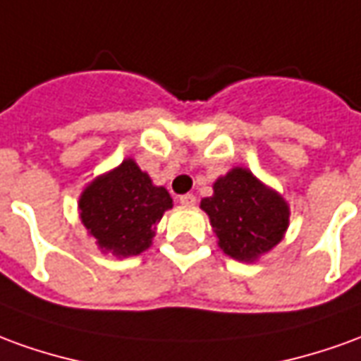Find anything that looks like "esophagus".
<instances>
[{
	"label": "esophagus",
	"instance_id": "obj_1",
	"mask_svg": "<svg viewBox=\"0 0 361 361\" xmlns=\"http://www.w3.org/2000/svg\"><path fill=\"white\" fill-rule=\"evenodd\" d=\"M195 201H197V199H195L193 193H185V195H181L180 197L181 205H195Z\"/></svg>",
	"mask_w": 361,
	"mask_h": 361
}]
</instances>
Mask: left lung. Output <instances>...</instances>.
Masks as SVG:
<instances>
[{
    "label": "left lung",
    "instance_id": "obj_1",
    "mask_svg": "<svg viewBox=\"0 0 361 361\" xmlns=\"http://www.w3.org/2000/svg\"><path fill=\"white\" fill-rule=\"evenodd\" d=\"M215 193L201 201L219 246L231 258L252 262L283 238L289 207L274 189L262 185L252 172L234 168L215 181Z\"/></svg>",
    "mask_w": 361,
    "mask_h": 361
}]
</instances>
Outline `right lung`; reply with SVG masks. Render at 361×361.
<instances>
[{
    "instance_id": "1",
    "label": "right lung",
    "mask_w": 361,
    "mask_h": 361,
    "mask_svg": "<svg viewBox=\"0 0 361 361\" xmlns=\"http://www.w3.org/2000/svg\"><path fill=\"white\" fill-rule=\"evenodd\" d=\"M172 207V197L156 188L133 160L92 181L80 197L82 223L102 250L137 256L154 236L156 223Z\"/></svg>"
}]
</instances>
